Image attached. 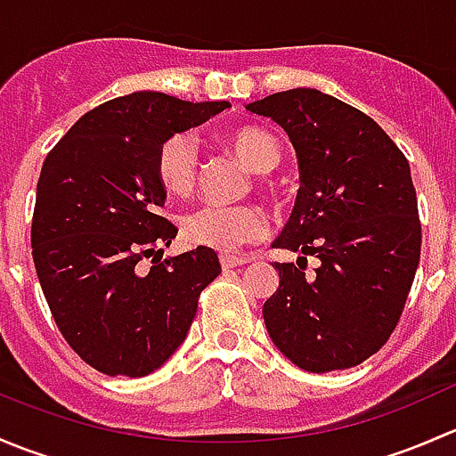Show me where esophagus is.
I'll return each instance as SVG.
<instances>
[{
    "mask_svg": "<svg viewBox=\"0 0 456 456\" xmlns=\"http://www.w3.org/2000/svg\"><path fill=\"white\" fill-rule=\"evenodd\" d=\"M220 266H223L224 271L227 269H233V266H240V265H247V257H242V256H227V254H220Z\"/></svg>",
    "mask_w": 456,
    "mask_h": 456,
    "instance_id": "34e87169",
    "label": "esophagus"
}]
</instances>
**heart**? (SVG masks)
Listing matches in <instances>:
<instances>
[{
    "mask_svg": "<svg viewBox=\"0 0 456 456\" xmlns=\"http://www.w3.org/2000/svg\"><path fill=\"white\" fill-rule=\"evenodd\" d=\"M227 145L238 159L256 174H266L280 163L282 150L275 136L256 126L238 127L229 132ZM196 156L194 141L187 134H172L156 151V176L165 191L185 196L194 190ZM265 216L257 207L249 205H205L185 211L181 218V238L191 247L232 251L242 242H249L265 233Z\"/></svg>",
    "mask_w": 456,
    "mask_h": 456,
    "instance_id": "obj_1",
    "label": "heart"
}]
</instances>
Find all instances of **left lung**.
Instances as JSON below:
<instances>
[{"label": "left lung", "mask_w": 456, "mask_h": 456, "mask_svg": "<svg viewBox=\"0 0 456 456\" xmlns=\"http://www.w3.org/2000/svg\"><path fill=\"white\" fill-rule=\"evenodd\" d=\"M247 110L287 132L300 165L296 207L273 247L320 260L314 275L275 262L280 284L262 306L266 330L302 370L362 364L397 326L419 265L411 165L370 117L314 87Z\"/></svg>", "instance_id": "8db88e82"}]
</instances>
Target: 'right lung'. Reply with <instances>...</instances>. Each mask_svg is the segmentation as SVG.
Here are the masks:
<instances>
[{
  "mask_svg": "<svg viewBox=\"0 0 456 456\" xmlns=\"http://www.w3.org/2000/svg\"><path fill=\"white\" fill-rule=\"evenodd\" d=\"M224 108L150 90L117 96L86 112L45 156L32 260L59 330L99 372L160 369L185 339L200 291L218 278L209 247L160 260L178 229L159 214L167 194L156 151Z\"/></svg>",
  "mask_w": 456,
  "mask_h": 456,
  "instance_id": "right-lung-1",
  "label": "right lung"
}]
</instances>
